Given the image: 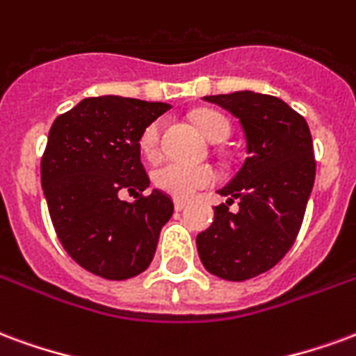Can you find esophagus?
<instances>
[{
	"label": "esophagus",
	"mask_w": 356,
	"mask_h": 356,
	"mask_svg": "<svg viewBox=\"0 0 356 356\" xmlns=\"http://www.w3.org/2000/svg\"><path fill=\"white\" fill-rule=\"evenodd\" d=\"M175 209L180 212V210L186 209V203H184V201H175Z\"/></svg>",
	"instance_id": "obj_1"
}]
</instances>
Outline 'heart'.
Returning <instances> with one entry per match:
<instances>
[{
  "mask_svg": "<svg viewBox=\"0 0 356 356\" xmlns=\"http://www.w3.org/2000/svg\"><path fill=\"white\" fill-rule=\"evenodd\" d=\"M197 124L203 134L212 142H225L232 134V124L218 111H201L197 115ZM163 138V121H152L140 136V152L146 159H155L161 153ZM218 180L216 168L210 165H189L180 161H167L152 172L155 188L175 197V199H191L199 189L209 188Z\"/></svg>",
  "mask_w": 356,
  "mask_h": 356,
  "instance_id": "1",
  "label": "heart"
}]
</instances>
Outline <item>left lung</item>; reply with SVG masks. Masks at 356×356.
Listing matches in <instances>:
<instances>
[{
    "label": "left lung",
    "instance_id": "1",
    "mask_svg": "<svg viewBox=\"0 0 356 356\" xmlns=\"http://www.w3.org/2000/svg\"><path fill=\"white\" fill-rule=\"evenodd\" d=\"M238 119L248 157L218 193L214 222L197 235V250L209 273L246 281L284 258L302 227L315 181V155L307 121L281 98L238 90L204 96ZM235 198L239 210L229 207Z\"/></svg>",
    "mask_w": 356,
    "mask_h": 356
}]
</instances>
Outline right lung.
<instances>
[{"label": "right lung", "mask_w": 356, "mask_h": 356, "mask_svg": "<svg viewBox=\"0 0 356 356\" xmlns=\"http://www.w3.org/2000/svg\"><path fill=\"white\" fill-rule=\"evenodd\" d=\"M170 106L123 96L85 98L54 119L41 157V186L54 232L83 269L110 281L146 271L175 203L149 195L140 136ZM135 193L132 204L118 191Z\"/></svg>", "instance_id": "obj_1"}]
</instances>
